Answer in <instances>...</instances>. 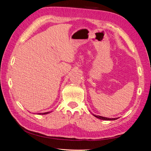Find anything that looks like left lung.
<instances>
[{
    "instance_id": "left-lung-1",
    "label": "left lung",
    "mask_w": 151,
    "mask_h": 151,
    "mask_svg": "<svg viewBox=\"0 0 151 151\" xmlns=\"http://www.w3.org/2000/svg\"><path fill=\"white\" fill-rule=\"evenodd\" d=\"M95 117H96L98 118H99V119L100 120H115L116 119H118V118H107V117H104V116H97V115H93Z\"/></svg>"
}]
</instances>
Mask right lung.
I'll return each mask as SVG.
<instances>
[{
    "label": "right lung",
    "instance_id": "right-lung-1",
    "mask_svg": "<svg viewBox=\"0 0 151 151\" xmlns=\"http://www.w3.org/2000/svg\"><path fill=\"white\" fill-rule=\"evenodd\" d=\"M50 113L51 112H45V113H38V115H47V114H48Z\"/></svg>",
    "mask_w": 151,
    "mask_h": 151
}]
</instances>
